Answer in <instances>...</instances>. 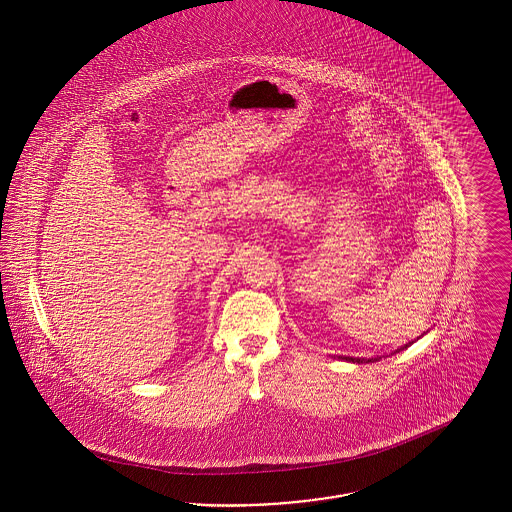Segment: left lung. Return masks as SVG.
Segmentation results:
<instances>
[{
  "label": "left lung",
  "instance_id": "left-lung-1",
  "mask_svg": "<svg viewBox=\"0 0 512 512\" xmlns=\"http://www.w3.org/2000/svg\"><path fill=\"white\" fill-rule=\"evenodd\" d=\"M405 347H409V345H405ZM403 347V349H405ZM397 351H401V349H397ZM395 351V353H397ZM340 359H345V361H349V363H374V361H378V357H374V359H359V357H340Z\"/></svg>",
  "mask_w": 512,
  "mask_h": 512
}]
</instances>
